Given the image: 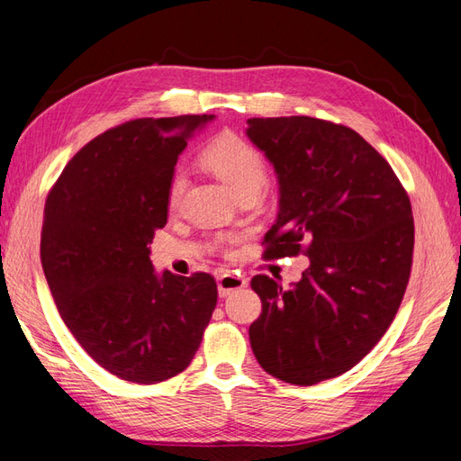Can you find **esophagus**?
Segmentation results:
<instances>
[{"mask_svg":"<svg viewBox=\"0 0 461 461\" xmlns=\"http://www.w3.org/2000/svg\"><path fill=\"white\" fill-rule=\"evenodd\" d=\"M244 286H248V281H246L244 276H240V275L225 273V275H221L217 278V290H219V296L221 298H227V296L232 294V292L240 290Z\"/></svg>","mask_w":461,"mask_h":461,"instance_id":"obj_1","label":"esophagus"}]
</instances>
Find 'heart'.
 Masks as SVG:
<instances>
[{"label":"heart","instance_id":"b5f03b06","mask_svg":"<svg viewBox=\"0 0 461 461\" xmlns=\"http://www.w3.org/2000/svg\"><path fill=\"white\" fill-rule=\"evenodd\" d=\"M202 163L212 171L217 178L229 186L234 198L246 196V194H258L267 183V165L261 153L239 136H222L212 146H207L202 153ZM185 178L176 173L171 178L169 196L167 203L175 207L180 192H183Z\"/></svg>","mask_w":461,"mask_h":461}]
</instances>
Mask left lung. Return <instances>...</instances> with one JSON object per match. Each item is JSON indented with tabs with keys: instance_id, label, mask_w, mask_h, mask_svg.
<instances>
[{
	"instance_id": "left-lung-1",
	"label": "left lung",
	"mask_w": 461,
	"mask_h": 461,
	"mask_svg": "<svg viewBox=\"0 0 461 461\" xmlns=\"http://www.w3.org/2000/svg\"><path fill=\"white\" fill-rule=\"evenodd\" d=\"M246 136L278 180L265 258H310L290 290L252 278L261 315L249 344L269 375L310 386L350 371L393 323L413 258L410 198L381 153L342 124L254 117Z\"/></svg>"
}]
</instances>
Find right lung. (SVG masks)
I'll use <instances>...</instances> for the list:
<instances>
[{
  "mask_svg": "<svg viewBox=\"0 0 461 461\" xmlns=\"http://www.w3.org/2000/svg\"><path fill=\"white\" fill-rule=\"evenodd\" d=\"M215 115L136 119L105 131L67 163L44 209L40 258L67 329L122 381L185 371L217 303L212 275L158 273L153 232L190 138Z\"/></svg>",
  "mask_w": 461,
  "mask_h": 461,
  "instance_id": "add662e5",
  "label": "right lung"
}]
</instances>
